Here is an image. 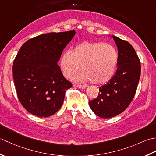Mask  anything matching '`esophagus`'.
Listing matches in <instances>:
<instances>
[{"mask_svg": "<svg viewBox=\"0 0 156 156\" xmlns=\"http://www.w3.org/2000/svg\"><path fill=\"white\" fill-rule=\"evenodd\" d=\"M74 87L76 88H86L87 87L86 86H82V85H79V84H74Z\"/></svg>", "mask_w": 156, "mask_h": 156, "instance_id": "1", "label": "esophagus"}]
</instances>
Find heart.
Wrapping results in <instances>:
<instances>
[{
  "label": "heart",
  "mask_w": 156,
  "mask_h": 156,
  "mask_svg": "<svg viewBox=\"0 0 156 156\" xmlns=\"http://www.w3.org/2000/svg\"><path fill=\"white\" fill-rule=\"evenodd\" d=\"M119 55L114 46L102 42H83L72 51H66L61 56L60 67L68 78L79 69L82 71L72 77L80 82H92L102 84L110 80L117 67Z\"/></svg>",
  "instance_id": "1"
}]
</instances>
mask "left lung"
<instances>
[{
    "instance_id": "8db88e82",
    "label": "left lung",
    "mask_w": 156,
    "mask_h": 156,
    "mask_svg": "<svg viewBox=\"0 0 156 156\" xmlns=\"http://www.w3.org/2000/svg\"><path fill=\"white\" fill-rule=\"evenodd\" d=\"M112 37L118 49L117 69L110 80L99 87L98 97L89 101L92 111L99 117L118 115L127 108L135 96L141 74L140 61L129 43Z\"/></svg>"
}]
</instances>
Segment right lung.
<instances>
[{
	"instance_id": "1",
	"label": "right lung",
	"mask_w": 156,
	"mask_h": 156,
	"mask_svg": "<svg viewBox=\"0 0 156 156\" xmlns=\"http://www.w3.org/2000/svg\"><path fill=\"white\" fill-rule=\"evenodd\" d=\"M76 34L74 30L49 33L29 39L13 62V78L19 101L26 110L48 117L61 108L65 92L72 87L58 62Z\"/></svg>"
}]
</instances>
